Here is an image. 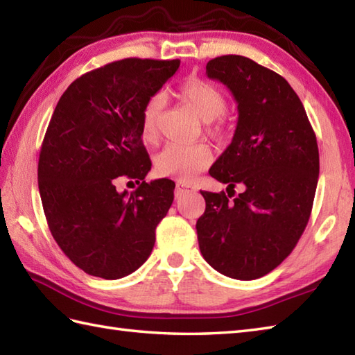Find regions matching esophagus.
<instances>
[{
	"label": "esophagus",
	"mask_w": 355,
	"mask_h": 355,
	"mask_svg": "<svg viewBox=\"0 0 355 355\" xmlns=\"http://www.w3.org/2000/svg\"><path fill=\"white\" fill-rule=\"evenodd\" d=\"M195 191V187L189 183H184V182H178L177 183V189H175V198H182L184 193L187 192H192Z\"/></svg>",
	"instance_id": "esophagus-1"
}]
</instances>
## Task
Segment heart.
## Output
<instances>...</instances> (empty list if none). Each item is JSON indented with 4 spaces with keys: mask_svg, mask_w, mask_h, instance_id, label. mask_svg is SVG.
Returning <instances> with one entry per match:
<instances>
[{
    "mask_svg": "<svg viewBox=\"0 0 355 355\" xmlns=\"http://www.w3.org/2000/svg\"><path fill=\"white\" fill-rule=\"evenodd\" d=\"M175 94L201 122L209 123L207 131L212 137H223L225 132L224 123H214V120L221 117L225 111V99L220 89L202 79L187 78L180 82ZM162 107V97L154 96L141 110L140 134L145 143H154L158 137ZM210 163H212V153L206 145L171 143L155 157V171L163 177L189 182L195 173L206 169Z\"/></svg>",
    "mask_w": 355,
    "mask_h": 355,
    "instance_id": "1",
    "label": "heart"
}]
</instances>
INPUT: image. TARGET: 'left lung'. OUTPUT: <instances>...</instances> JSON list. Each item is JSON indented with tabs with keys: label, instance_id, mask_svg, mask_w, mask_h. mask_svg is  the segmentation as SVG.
<instances>
[{
	"label": "left lung",
	"instance_id": "8db88e82",
	"mask_svg": "<svg viewBox=\"0 0 355 355\" xmlns=\"http://www.w3.org/2000/svg\"><path fill=\"white\" fill-rule=\"evenodd\" d=\"M206 74L238 103L232 143L209 173L227 191H243L233 200L201 191L198 244L221 275L252 281L275 270L302 236L318 187V140L302 102L277 73L225 55L209 61Z\"/></svg>",
	"mask_w": 355,
	"mask_h": 355
}]
</instances>
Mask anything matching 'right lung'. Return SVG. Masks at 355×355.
Returning <instances> with one entry per match:
<instances>
[{
    "label": "right lung",
    "instance_id": "obj_1",
    "mask_svg": "<svg viewBox=\"0 0 355 355\" xmlns=\"http://www.w3.org/2000/svg\"><path fill=\"white\" fill-rule=\"evenodd\" d=\"M178 67L180 59L107 64L74 80L53 112L37 186L53 238L88 275L125 277L153 252L155 227L172 205L175 183L145 182L150 160L140 114ZM120 179H135L139 187L119 193Z\"/></svg>",
    "mask_w": 355,
    "mask_h": 355
}]
</instances>
